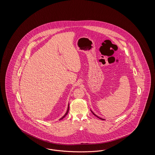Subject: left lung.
<instances>
[{
    "label": "left lung",
    "instance_id": "8db88e82",
    "mask_svg": "<svg viewBox=\"0 0 155 155\" xmlns=\"http://www.w3.org/2000/svg\"><path fill=\"white\" fill-rule=\"evenodd\" d=\"M92 113H93V114H94V115H95V116H96V117H97V118H100V119H101V120H104V119H102V118H100V117H98V116H96V114H94V113H93V112H92Z\"/></svg>",
    "mask_w": 155,
    "mask_h": 155
}]
</instances>
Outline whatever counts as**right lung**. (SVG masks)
I'll return each instance as SVG.
<instances>
[{"label": "right lung", "mask_w": 155, "mask_h": 155, "mask_svg": "<svg viewBox=\"0 0 155 155\" xmlns=\"http://www.w3.org/2000/svg\"><path fill=\"white\" fill-rule=\"evenodd\" d=\"M68 111H69V104H68V109H67V110L66 113V114H64V116H63V117H62L61 118H60V120H62L63 118H64V117H66V116L67 114V113H68Z\"/></svg>", "instance_id": "add662e5"}]
</instances>
